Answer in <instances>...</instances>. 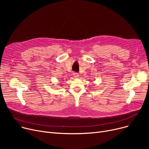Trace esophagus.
<instances>
[{
  "mask_svg": "<svg viewBox=\"0 0 149 149\" xmlns=\"http://www.w3.org/2000/svg\"><path fill=\"white\" fill-rule=\"evenodd\" d=\"M73 75H74V77H79V74L78 73H77V72H74L73 73Z\"/></svg>",
  "mask_w": 149,
  "mask_h": 149,
  "instance_id": "1",
  "label": "esophagus"
}]
</instances>
